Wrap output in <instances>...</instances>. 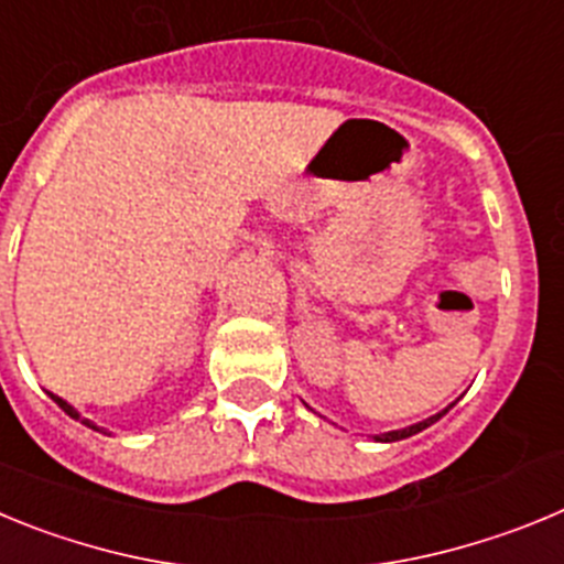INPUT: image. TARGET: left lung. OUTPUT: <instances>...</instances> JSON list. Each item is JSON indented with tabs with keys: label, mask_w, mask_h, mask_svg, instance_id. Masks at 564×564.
Segmentation results:
<instances>
[{
	"label": "left lung",
	"mask_w": 564,
	"mask_h": 564,
	"mask_svg": "<svg viewBox=\"0 0 564 564\" xmlns=\"http://www.w3.org/2000/svg\"><path fill=\"white\" fill-rule=\"evenodd\" d=\"M443 412H446V410H443ZM443 412H437V415L426 417V421H421V423H412V426H406V430L383 432V435H376V441H381V443H392V441H403V437H412V435H417V432H421V430H426V426H432V423H435V421H441V415H443Z\"/></svg>",
	"instance_id": "left-lung-1"
}]
</instances>
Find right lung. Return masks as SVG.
Instances as JSON below:
<instances>
[{"instance_id":"1","label":"right lung","mask_w":564,"mask_h":564,"mask_svg":"<svg viewBox=\"0 0 564 564\" xmlns=\"http://www.w3.org/2000/svg\"><path fill=\"white\" fill-rule=\"evenodd\" d=\"M53 401H56V403H58V406H62V410H64V412H67V415H69V417H76V421H78V417H82V415H78V412H76V410H73V406H69V403H67V401H64V398L53 395ZM84 423H87V426H93V430H98L96 423H89V421H84ZM98 432H101V430H98Z\"/></svg>"}]
</instances>
